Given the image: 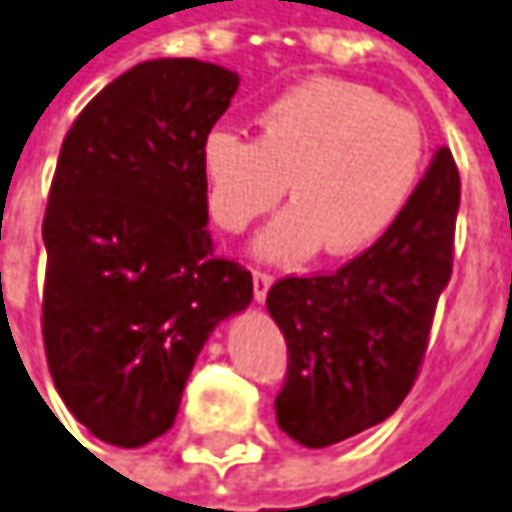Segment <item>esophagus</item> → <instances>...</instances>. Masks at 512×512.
<instances>
[{"instance_id": "1", "label": "esophagus", "mask_w": 512, "mask_h": 512, "mask_svg": "<svg viewBox=\"0 0 512 512\" xmlns=\"http://www.w3.org/2000/svg\"><path fill=\"white\" fill-rule=\"evenodd\" d=\"M270 288H273V276L256 270V273H253V299H256V302H265Z\"/></svg>"}]
</instances>
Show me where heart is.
Here are the masks:
<instances>
[{
	"label": "heart",
	"mask_w": 512,
	"mask_h": 512,
	"mask_svg": "<svg viewBox=\"0 0 512 512\" xmlns=\"http://www.w3.org/2000/svg\"><path fill=\"white\" fill-rule=\"evenodd\" d=\"M418 117L369 86L314 77L259 115V138L213 129L201 175L218 224L242 233L288 192L291 207L259 233L256 256L294 265L317 250L351 256L392 230L421 181Z\"/></svg>",
	"instance_id": "b5f03b06"
}]
</instances>
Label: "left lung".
<instances>
[{
	"instance_id": "obj_1",
	"label": "left lung",
	"mask_w": 512,
	"mask_h": 512,
	"mask_svg": "<svg viewBox=\"0 0 512 512\" xmlns=\"http://www.w3.org/2000/svg\"><path fill=\"white\" fill-rule=\"evenodd\" d=\"M461 178L447 146L392 230L328 276H288L268 311L288 343L276 423L322 449L395 415L421 369L438 296L452 273Z\"/></svg>"
}]
</instances>
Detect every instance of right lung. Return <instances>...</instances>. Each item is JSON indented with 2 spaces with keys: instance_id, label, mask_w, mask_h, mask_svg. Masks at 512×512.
Wrapping results in <instances>:
<instances>
[{
  "instance_id": "add662e5",
  "label": "right lung",
  "mask_w": 512,
  "mask_h": 512,
  "mask_svg": "<svg viewBox=\"0 0 512 512\" xmlns=\"http://www.w3.org/2000/svg\"><path fill=\"white\" fill-rule=\"evenodd\" d=\"M239 74L146 60L100 91L65 135L42 242V337L68 412L135 449L175 423L195 357L253 299L207 230L201 141Z\"/></svg>"
}]
</instances>
